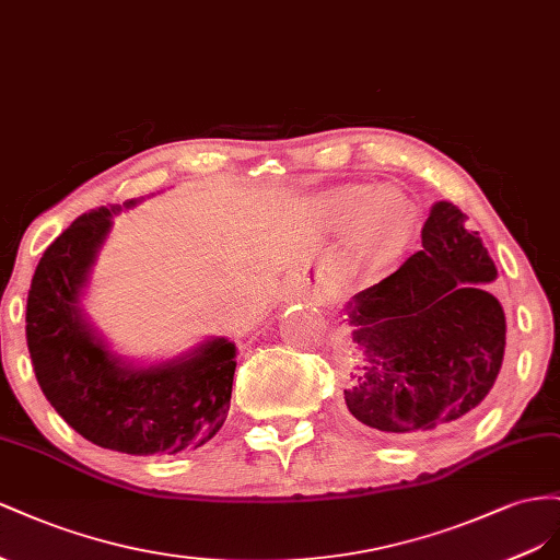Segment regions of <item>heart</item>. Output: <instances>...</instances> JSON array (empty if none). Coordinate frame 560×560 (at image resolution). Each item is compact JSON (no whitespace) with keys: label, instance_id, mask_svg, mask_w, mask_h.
<instances>
[{"label":"heart","instance_id":"b5f03b06","mask_svg":"<svg viewBox=\"0 0 560 560\" xmlns=\"http://www.w3.org/2000/svg\"><path fill=\"white\" fill-rule=\"evenodd\" d=\"M332 213L342 225H349L361 215L363 242L371 248L394 246L398 238L406 236L410 225L408 203L401 197L392 195V191H380V195L371 197V189L365 187H349L340 191L332 203Z\"/></svg>","mask_w":560,"mask_h":560}]
</instances>
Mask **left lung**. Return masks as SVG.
Wrapping results in <instances>:
<instances>
[{
  "mask_svg": "<svg viewBox=\"0 0 560 560\" xmlns=\"http://www.w3.org/2000/svg\"><path fill=\"white\" fill-rule=\"evenodd\" d=\"M498 267L467 215L439 201L422 250L349 302L347 322L365 349L349 412L385 434H412L467 418L502 369L506 322L486 283Z\"/></svg>",
  "mask_w": 560,
  "mask_h": 560,
  "instance_id": "left-lung-1",
  "label": "left lung"
}]
</instances>
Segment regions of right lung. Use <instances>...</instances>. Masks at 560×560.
Returning a JSON list of instances; mask_svg holds the SVG:
<instances>
[{
    "label": "right lung",
    "mask_w": 560,
    "mask_h": 560,
    "mask_svg": "<svg viewBox=\"0 0 560 560\" xmlns=\"http://www.w3.org/2000/svg\"><path fill=\"white\" fill-rule=\"evenodd\" d=\"M136 201H126L131 209ZM79 215L44 250L27 293L25 335L44 396L77 434L129 455H175L215 436L230 410L236 347L206 340L166 363L136 369L112 354L79 307L112 215Z\"/></svg>",
    "instance_id": "1"
}]
</instances>
